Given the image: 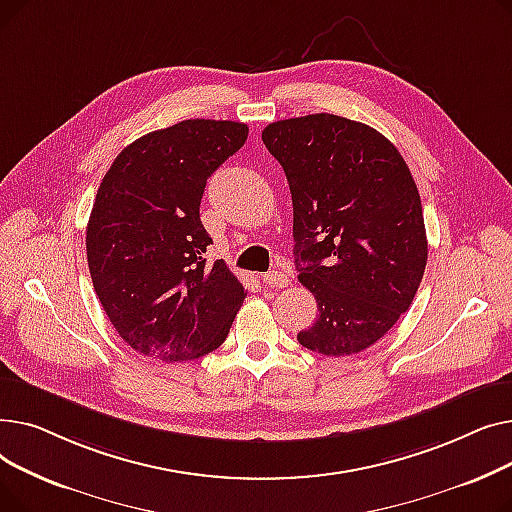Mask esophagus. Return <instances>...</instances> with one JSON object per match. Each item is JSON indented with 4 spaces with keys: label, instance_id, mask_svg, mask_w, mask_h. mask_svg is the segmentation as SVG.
Returning a JSON list of instances; mask_svg holds the SVG:
<instances>
[{
    "label": "esophagus",
    "instance_id": "obj_1",
    "mask_svg": "<svg viewBox=\"0 0 512 512\" xmlns=\"http://www.w3.org/2000/svg\"><path fill=\"white\" fill-rule=\"evenodd\" d=\"M261 280L267 284V286H274V288H284L290 284V278L286 272H280V270H274V272H267L261 276Z\"/></svg>",
    "mask_w": 512,
    "mask_h": 512
}]
</instances>
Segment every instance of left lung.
<instances>
[{
    "instance_id": "obj_1",
    "label": "left lung",
    "mask_w": 512,
    "mask_h": 512,
    "mask_svg": "<svg viewBox=\"0 0 512 512\" xmlns=\"http://www.w3.org/2000/svg\"><path fill=\"white\" fill-rule=\"evenodd\" d=\"M261 139L284 168L299 282L317 299L297 338L326 357L361 353L411 307L425 272L411 170L384 134L334 114L272 122Z\"/></svg>"
}]
</instances>
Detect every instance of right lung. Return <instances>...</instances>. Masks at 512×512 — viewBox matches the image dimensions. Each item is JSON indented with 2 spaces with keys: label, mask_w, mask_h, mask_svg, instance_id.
Segmentation results:
<instances>
[{
  "label": "right lung",
  "mask_w": 512,
  "mask_h": 512,
  "mask_svg": "<svg viewBox=\"0 0 512 512\" xmlns=\"http://www.w3.org/2000/svg\"><path fill=\"white\" fill-rule=\"evenodd\" d=\"M249 128L182 120L124 147L103 176L87 224V261L105 315L134 351L166 363L218 348L247 292L211 236L199 205L207 178Z\"/></svg>",
  "instance_id": "obj_1"
}]
</instances>
